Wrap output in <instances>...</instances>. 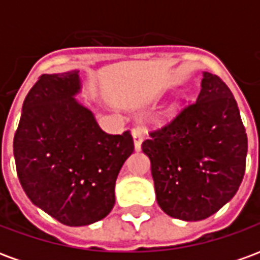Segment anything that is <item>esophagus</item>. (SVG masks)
<instances>
[{"instance_id": "34e87169", "label": "esophagus", "mask_w": 260, "mask_h": 260, "mask_svg": "<svg viewBox=\"0 0 260 260\" xmlns=\"http://www.w3.org/2000/svg\"><path fill=\"white\" fill-rule=\"evenodd\" d=\"M132 138H134V145H135V150H141L142 147V142H143V138H145V135H143V132H142V129H139V128H135V129L132 131Z\"/></svg>"}]
</instances>
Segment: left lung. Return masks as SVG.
Masks as SVG:
<instances>
[{"mask_svg": "<svg viewBox=\"0 0 260 260\" xmlns=\"http://www.w3.org/2000/svg\"><path fill=\"white\" fill-rule=\"evenodd\" d=\"M149 135L142 150L152 163L158 206L169 216L203 220L237 193L248 138L237 102L220 76L205 72L198 100Z\"/></svg>", "mask_w": 260, "mask_h": 260, "instance_id": "left-lung-1", "label": "left lung"}]
</instances>
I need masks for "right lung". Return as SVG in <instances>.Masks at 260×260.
Returning <instances> with one entry per match:
<instances>
[{"label": "right lung", "mask_w": 260, "mask_h": 260, "mask_svg": "<svg viewBox=\"0 0 260 260\" xmlns=\"http://www.w3.org/2000/svg\"><path fill=\"white\" fill-rule=\"evenodd\" d=\"M79 71L42 75L27 93L14 138L20 185L37 207L71 227L102 220L134 152L129 131L110 135L76 102Z\"/></svg>", "instance_id": "right-lung-1"}]
</instances>
